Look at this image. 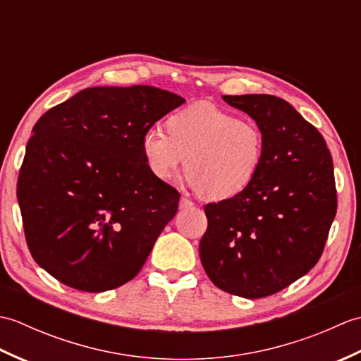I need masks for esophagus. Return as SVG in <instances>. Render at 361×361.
<instances>
[{
  "label": "esophagus",
  "mask_w": 361,
  "mask_h": 361,
  "mask_svg": "<svg viewBox=\"0 0 361 361\" xmlns=\"http://www.w3.org/2000/svg\"><path fill=\"white\" fill-rule=\"evenodd\" d=\"M190 206H194L192 202L188 200V198H185V197L180 198V209H188V208H190Z\"/></svg>",
  "instance_id": "esophagus-1"
}]
</instances>
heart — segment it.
I'll return each mask as SVG.
<instances>
[{"label": "heart", "instance_id": "heart-1", "mask_svg": "<svg viewBox=\"0 0 361 361\" xmlns=\"http://www.w3.org/2000/svg\"><path fill=\"white\" fill-rule=\"evenodd\" d=\"M141 150L149 171L169 181L186 161L189 181L208 200L247 189L262 164L264 133L251 119L197 102L172 114L163 128L145 130Z\"/></svg>", "mask_w": 361, "mask_h": 361}]
</instances>
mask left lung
<instances>
[{
	"instance_id": "1",
	"label": "left lung",
	"mask_w": 361,
	"mask_h": 361,
	"mask_svg": "<svg viewBox=\"0 0 361 361\" xmlns=\"http://www.w3.org/2000/svg\"><path fill=\"white\" fill-rule=\"evenodd\" d=\"M224 101L262 130L264 159L243 192L204 206L200 259L220 290L265 298L302 278L323 255L336 214L334 163L324 137L283 99Z\"/></svg>"
}]
</instances>
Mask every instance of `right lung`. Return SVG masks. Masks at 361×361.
I'll list each match as a JSON object with an SVG mask.
<instances>
[{
  "label": "right lung",
  "mask_w": 361,
  "mask_h": 361,
  "mask_svg": "<svg viewBox=\"0 0 361 361\" xmlns=\"http://www.w3.org/2000/svg\"><path fill=\"white\" fill-rule=\"evenodd\" d=\"M183 104L155 87H94L37 121L17 198L29 251L43 270L90 293L140 273L180 200L149 171L141 140Z\"/></svg>",
  "instance_id": "1"
}]
</instances>
